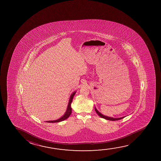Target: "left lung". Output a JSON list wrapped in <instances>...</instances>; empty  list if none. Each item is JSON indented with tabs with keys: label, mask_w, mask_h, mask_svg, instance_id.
<instances>
[{
	"label": "left lung",
	"mask_w": 161,
	"mask_h": 161,
	"mask_svg": "<svg viewBox=\"0 0 161 161\" xmlns=\"http://www.w3.org/2000/svg\"><path fill=\"white\" fill-rule=\"evenodd\" d=\"M95 110H96V112L97 113V114L99 115V117H101L102 118H104V119H107V120H120V119H123L124 118V117H121V118H111V117H107V116H105V115H103L101 113L99 112L98 110H97V109L96 108H95Z\"/></svg>",
	"instance_id": "1"
}]
</instances>
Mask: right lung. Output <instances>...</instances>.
I'll return each instance as SVG.
<instances>
[{"instance_id": "obj_1", "label": "right lung", "mask_w": 161, "mask_h": 161, "mask_svg": "<svg viewBox=\"0 0 161 161\" xmlns=\"http://www.w3.org/2000/svg\"><path fill=\"white\" fill-rule=\"evenodd\" d=\"M75 93H76V92H74L73 93L72 95H71L70 98L69 102L68 108H67L66 112V113H65V114H64L62 118H59V119L55 120H53V121H47L46 122H48V123H58V122H60V121H63V120H65V119H67V118L70 115L71 113V102L73 101V97L74 96Z\"/></svg>"}]
</instances>
